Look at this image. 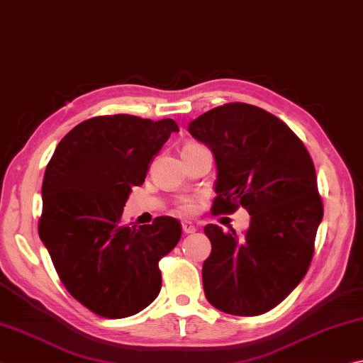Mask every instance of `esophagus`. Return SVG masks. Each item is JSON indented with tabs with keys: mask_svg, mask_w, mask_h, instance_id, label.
Segmentation results:
<instances>
[{
	"mask_svg": "<svg viewBox=\"0 0 363 363\" xmlns=\"http://www.w3.org/2000/svg\"><path fill=\"white\" fill-rule=\"evenodd\" d=\"M182 230L185 234H193V233H196V226L191 223V221H183Z\"/></svg>",
	"mask_w": 363,
	"mask_h": 363,
	"instance_id": "1",
	"label": "esophagus"
}]
</instances>
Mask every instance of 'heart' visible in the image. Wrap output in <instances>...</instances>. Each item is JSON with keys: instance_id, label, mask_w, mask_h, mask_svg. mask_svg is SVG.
<instances>
[{"instance_id": "heart-1", "label": "heart", "mask_w": 363, "mask_h": 363, "mask_svg": "<svg viewBox=\"0 0 363 363\" xmlns=\"http://www.w3.org/2000/svg\"><path fill=\"white\" fill-rule=\"evenodd\" d=\"M201 145H198V143H188L185 148L183 150H191V148H199ZM178 211H180L182 213H193L194 212V204L191 201H188V199H185V201H182L180 204H178Z\"/></svg>"}]
</instances>
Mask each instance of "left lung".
Returning a JSON list of instances; mask_svg holds the SVG:
<instances>
[{"label":"left lung","mask_w":363,"mask_h":363,"mask_svg":"<svg viewBox=\"0 0 363 363\" xmlns=\"http://www.w3.org/2000/svg\"><path fill=\"white\" fill-rule=\"evenodd\" d=\"M188 132L217 162L212 211L242 206L250 226L242 236L204 228L212 252L202 264L208 303L233 315L276 308L306 274L323 207L306 146L262 108L226 104L201 114Z\"/></svg>","instance_id":"left-lung-1"}]
</instances>
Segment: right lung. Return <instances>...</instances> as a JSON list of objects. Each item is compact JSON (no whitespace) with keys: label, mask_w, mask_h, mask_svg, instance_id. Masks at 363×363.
<instances>
[{"label":"right lung","mask_w":363,"mask_h":363,"mask_svg":"<svg viewBox=\"0 0 363 363\" xmlns=\"http://www.w3.org/2000/svg\"><path fill=\"white\" fill-rule=\"evenodd\" d=\"M174 132V119L92 118L60 140L48 164L40 238L69 295L97 315H133L161 290L159 259L180 240V221L129 226L121 217Z\"/></svg>","instance_id":"add662e5"}]
</instances>
